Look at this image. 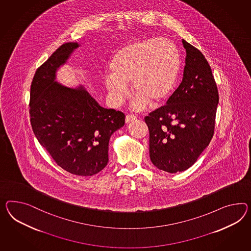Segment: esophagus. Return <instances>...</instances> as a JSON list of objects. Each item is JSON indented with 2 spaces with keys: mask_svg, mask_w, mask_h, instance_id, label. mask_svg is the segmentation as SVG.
Segmentation results:
<instances>
[{
  "mask_svg": "<svg viewBox=\"0 0 251 251\" xmlns=\"http://www.w3.org/2000/svg\"><path fill=\"white\" fill-rule=\"evenodd\" d=\"M135 119H136V116L127 115V116H126V123L132 122V121H134Z\"/></svg>",
  "mask_w": 251,
  "mask_h": 251,
  "instance_id": "1",
  "label": "esophagus"
}]
</instances>
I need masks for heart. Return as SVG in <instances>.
Listing matches in <instances>:
<instances>
[{
  "mask_svg": "<svg viewBox=\"0 0 251 251\" xmlns=\"http://www.w3.org/2000/svg\"><path fill=\"white\" fill-rule=\"evenodd\" d=\"M180 67L179 51L171 40L134 41L113 55L104 85L112 102L119 104L127 95V84H132L137 96L134 107L143 109L149 102L158 104L169 98L179 77Z\"/></svg>",
  "mask_w": 251,
  "mask_h": 251,
  "instance_id": "obj_1",
  "label": "heart"
}]
</instances>
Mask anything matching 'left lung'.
Here are the masks:
<instances>
[{
  "mask_svg": "<svg viewBox=\"0 0 251 251\" xmlns=\"http://www.w3.org/2000/svg\"><path fill=\"white\" fill-rule=\"evenodd\" d=\"M182 43L186 52L182 82L166 105L145 117L150 159L168 173L189 168L209 145L219 103V91L206 58L184 39Z\"/></svg>",
  "mask_w": 251,
  "mask_h": 251,
  "instance_id": "8db88e82",
  "label": "left lung"
}]
</instances>
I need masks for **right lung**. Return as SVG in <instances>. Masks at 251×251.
<instances>
[{"label":"right lung","instance_id":"1","mask_svg":"<svg viewBox=\"0 0 251 251\" xmlns=\"http://www.w3.org/2000/svg\"><path fill=\"white\" fill-rule=\"evenodd\" d=\"M77 43L61 45L35 72L31 84L32 131L59 167L77 176H93L108 163L111 135L125 125L120 111L102 107L83 86L55 81Z\"/></svg>","mask_w":251,"mask_h":251}]
</instances>
